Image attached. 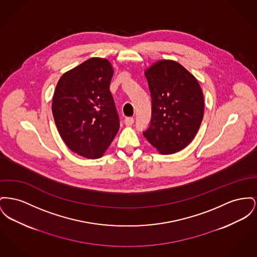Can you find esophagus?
I'll use <instances>...</instances> for the list:
<instances>
[{
  "mask_svg": "<svg viewBox=\"0 0 257 257\" xmlns=\"http://www.w3.org/2000/svg\"><path fill=\"white\" fill-rule=\"evenodd\" d=\"M124 122L127 126H131V125L134 124V118L133 117H127V118H125Z\"/></svg>",
  "mask_w": 257,
  "mask_h": 257,
  "instance_id": "obj_1",
  "label": "esophagus"
}]
</instances>
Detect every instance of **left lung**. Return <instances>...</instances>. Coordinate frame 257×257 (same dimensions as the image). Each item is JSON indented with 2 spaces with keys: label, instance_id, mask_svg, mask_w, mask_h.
Wrapping results in <instances>:
<instances>
[{
  "label": "left lung",
  "instance_id": "obj_1",
  "mask_svg": "<svg viewBox=\"0 0 257 257\" xmlns=\"http://www.w3.org/2000/svg\"><path fill=\"white\" fill-rule=\"evenodd\" d=\"M145 75L151 91V119L143 134L161 154L181 151L196 136L204 116L199 82L176 61H158Z\"/></svg>",
  "mask_w": 257,
  "mask_h": 257
}]
</instances>
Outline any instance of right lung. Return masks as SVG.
I'll list each match as a JSON object with an SVG mask.
<instances>
[{"label":"right lung","instance_id":"right-lung-1","mask_svg":"<svg viewBox=\"0 0 257 257\" xmlns=\"http://www.w3.org/2000/svg\"><path fill=\"white\" fill-rule=\"evenodd\" d=\"M113 69L106 59L90 58L61 76L52 113L67 147L88 159L100 158L119 129L109 83Z\"/></svg>","mask_w":257,"mask_h":257}]
</instances>
